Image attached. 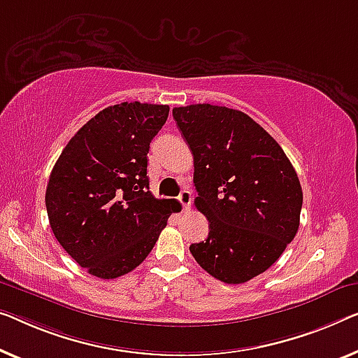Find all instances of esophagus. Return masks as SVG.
Instances as JSON below:
<instances>
[{
    "mask_svg": "<svg viewBox=\"0 0 358 358\" xmlns=\"http://www.w3.org/2000/svg\"><path fill=\"white\" fill-rule=\"evenodd\" d=\"M191 199H193V196H191V193L188 189H183L178 196V201L181 202V206H183L185 210H188L191 207Z\"/></svg>",
    "mask_w": 358,
    "mask_h": 358,
    "instance_id": "34e87169",
    "label": "esophagus"
}]
</instances>
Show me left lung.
Listing matches in <instances>:
<instances>
[{"label":"left lung","mask_w":358,"mask_h":358,"mask_svg":"<svg viewBox=\"0 0 358 358\" xmlns=\"http://www.w3.org/2000/svg\"><path fill=\"white\" fill-rule=\"evenodd\" d=\"M194 157L206 241L191 244L213 278L241 285L270 268L299 230L302 188L281 146L241 110L212 104L173 109Z\"/></svg>","instance_id":"left-lung-1"}]
</instances>
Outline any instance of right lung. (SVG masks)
Returning <instances> with one entry per match:
<instances>
[{
    "label": "right lung",
    "mask_w": 358,
    "mask_h": 358,
    "mask_svg": "<svg viewBox=\"0 0 358 358\" xmlns=\"http://www.w3.org/2000/svg\"><path fill=\"white\" fill-rule=\"evenodd\" d=\"M169 106L120 103L98 112L62 149L46 188L51 230L90 275L114 280L151 252L177 202L149 191L148 152Z\"/></svg>",
    "instance_id": "add662e5"
}]
</instances>
